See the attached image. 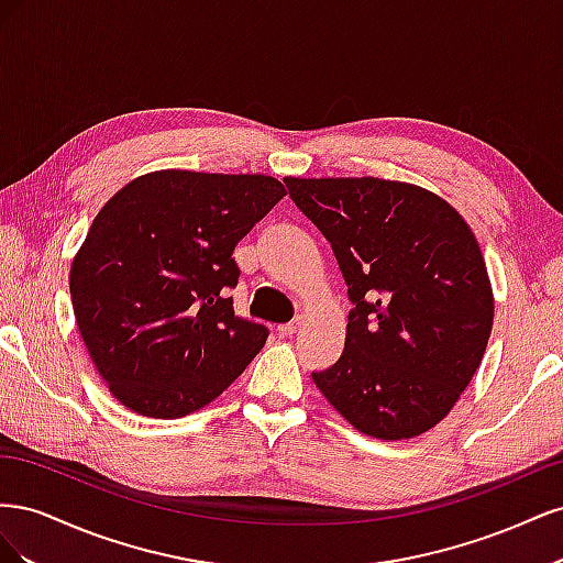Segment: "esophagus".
<instances>
[{
    "instance_id": "34e87169",
    "label": "esophagus",
    "mask_w": 563,
    "mask_h": 563,
    "mask_svg": "<svg viewBox=\"0 0 563 563\" xmlns=\"http://www.w3.org/2000/svg\"><path fill=\"white\" fill-rule=\"evenodd\" d=\"M296 331H298V319L296 321H288V323H279V327H277V333L282 338H291Z\"/></svg>"
}]
</instances>
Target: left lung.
<instances>
[{
    "label": "left lung",
    "mask_w": 563,
    "mask_h": 563,
    "mask_svg": "<svg viewBox=\"0 0 563 563\" xmlns=\"http://www.w3.org/2000/svg\"><path fill=\"white\" fill-rule=\"evenodd\" d=\"M327 236L347 286L345 350L312 371L335 411L376 439H411L446 418L493 327L472 230L422 187L383 178H284Z\"/></svg>",
    "instance_id": "8db88e82"
}]
</instances>
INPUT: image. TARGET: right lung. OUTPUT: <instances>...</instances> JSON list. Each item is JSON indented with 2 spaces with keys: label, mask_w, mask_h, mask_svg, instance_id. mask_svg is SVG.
Returning a JSON list of instances; mask_svg holds the SVG:
<instances>
[{
  "label": "right lung",
  "mask_w": 563,
  "mask_h": 563,
  "mask_svg": "<svg viewBox=\"0 0 563 563\" xmlns=\"http://www.w3.org/2000/svg\"><path fill=\"white\" fill-rule=\"evenodd\" d=\"M286 195L269 176L157 172L122 187L70 269L79 333L112 395L183 418L251 364L267 327L234 314V246Z\"/></svg>",
  "instance_id": "right-lung-1"
}]
</instances>
